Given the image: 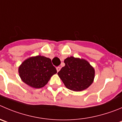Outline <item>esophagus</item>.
<instances>
[{"instance_id": "obj_1", "label": "esophagus", "mask_w": 122, "mask_h": 122, "mask_svg": "<svg viewBox=\"0 0 122 122\" xmlns=\"http://www.w3.org/2000/svg\"><path fill=\"white\" fill-rule=\"evenodd\" d=\"M56 69H57V72H58L60 70V67H57V68H56Z\"/></svg>"}]
</instances>
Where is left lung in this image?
I'll use <instances>...</instances> for the list:
<instances>
[{"instance_id": "obj_1", "label": "left lung", "mask_w": 122, "mask_h": 122, "mask_svg": "<svg viewBox=\"0 0 122 122\" xmlns=\"http://www.w3.org/2000/svg\"><path fill=\"white\" fill-rule=\"evenodd\" d=\"M65 66L57 73L66 87L75 92L87 89L93 83L95 71L87 60L73 56L65 59Z\"/></svg>"}]
</instances>
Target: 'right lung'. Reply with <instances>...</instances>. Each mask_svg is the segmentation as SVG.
Returning <instances> with one entry per match:
<instances>
[{"label": "right lung", "mask_w": 122, "mask_h": 122, "mask_svg": "<svg viewBox=\"0 0 122 122\" xmlns=\"http://www.w3.org/2000/svg\"><path fill=\"white\" fill-rule=\"evenodd\" d=\"M21 80L30 87L40 89L44 87L57 73L50 58L38 55L27 58L18 67Z\"/></svg>", "instance_id": "right-lung-1"}]
</instances>
